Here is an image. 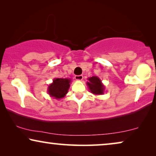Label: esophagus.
Returning <instances> with one entry per match:
<instances>
[{"instance_id":"34e87169","label":"esophagus","mask_w":156,"mask_h":156,"mask_svg":"<svg viewBox=\"0 0 156 156\" xmlns=\"http://www.w3.org/2000/svg\"><path fill=\"white\" fill-rule=\"evenodd\" d=\"M75 80L77 81H82L83 80V76L82 75H76L75 76Z\"/></svg>"}]
</instances>
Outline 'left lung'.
<instances>
[{"mask_svg":"<svg viewBox=\"0 0 156 156\" xmlns=\"http://www.w3.org/2000/svg\"><path fill=\"white\" fill-rule=\"evenodd\" d=\"M87 85L91 93L95 95L104 94L105 91V86L101 82V80L98 76H93L87 79Z\"/></svg>","mask_w":156,"mask_h":156,"instance_id":"left-lung-1","label":"left lung"}]
</instances>
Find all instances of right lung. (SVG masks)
I'll list each match as a JSON object with an SVG mask.
<instances>
[{"label":"right lung","instance_id":"add662e5","mask_svg":"<svg viewBox=\"0 0 156 156\" xmlns=\"http://www.w3.org/2000/svg\"><path fill=\"white\" fill-rule=\"evenodd\" d=\"M72 80L68 78H55L48 87V94L53 99H60L65 97L69 91Z\"/></svg>","mask_w":156,"mask_h":156}]
</instances>
